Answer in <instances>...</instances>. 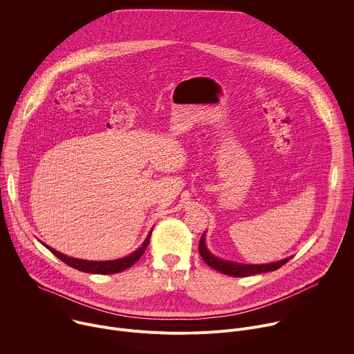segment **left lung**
I'll return each mask as SVG.
<instances>
[{
  "label": "left lung",
  "instance_id": "8db88e82",
  "mask_svg": "<svg viewBox=\"0 0 354 354\" xmlns=\"http://www.w3.org/2000/svg\"><path fill=\"white\" fill-rule=\"evenodd\" d=\"M198 252L203 261L213 269H216L220 273L234 276V277H245V276H252V274H258V273H266V272H273L281 268L284 263H287L291 258H286L277 262L272 263H263V265H246V263H238V262H231L221 259L216 255H213L209 250L206 245V231L203 232L198 242Z\"/></svg>",
  "mask_w": 354,
  "mask_h": 354
}]
</instances>
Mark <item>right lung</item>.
<instances>
[{
    "mask_svg": "<svg viewBox=\"0 0 354 354\" xmlns=\"http://www.w3.org/2000/svg\"><path fill=\"white\" fill-rule=\"evenodd\" d=\"M151 232H153V230H151L147 235V238L144 239V242L141 243L140 248H137L133 254L127 255V257H123L120 259H115V261H85V259H78V258H71V257H67L64 254H62V252L53 249L47 246L46 243H43L50 252H52L53 255H56L60 261H63L66 265L77 269V270H81V272H85V273H93V274H113V273H119V272H123L129 268H131L140 258L141 255L144 254V250L147 249L148 243H149V236H151Z\"/></svg>",
    "mask_w": 354,
    "mask_h": 354,
    "instance_id": "add662e5",
    "label": "right lung"
}]
</instances>
